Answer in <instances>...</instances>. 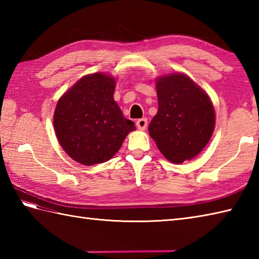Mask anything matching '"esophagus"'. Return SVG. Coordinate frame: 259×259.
Masks as SVG:
<instances>
[{"label":"esophagus","instance_id":"1","mask_svg":"<svg viewBox=\"0 0 259 259\" xmlns=\"http://www.w3.org/2000/svg\"><path fill=\"white\" fill-rule=\"evenodd\" d=\"M136 125H137V128H138L139 130H146L147 129V125H148V120L146 118L139 119L136 122Z\"/></svg>","mask_w":259,"mask_h":259}]
</instances>
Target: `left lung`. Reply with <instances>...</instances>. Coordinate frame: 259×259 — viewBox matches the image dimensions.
<instances>
[{"label":"left lung","mask_w":259,"mask_h":259,"mask_svg":"<svg viewBox=\"0 0 259 259\" xmlns=\"http://www.w3.org/2000/svg\"><path fill=\"white\" fill-rule=\"evenodd\" d=\"M156 88L158 112L148 128L149 135L169 161L190 160L206 147L213 133L210 98L183 73L160 76Z\"/></svg>","instance_id":"left-lung-1"}]
</instances>
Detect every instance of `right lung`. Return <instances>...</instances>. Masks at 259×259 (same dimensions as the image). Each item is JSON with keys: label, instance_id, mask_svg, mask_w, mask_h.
<instances>
[{"label": "right lung", "instance_id": "1", "mask_svg": "<svg viewBox=\"0 0 259 259\" xmlns=\"http://www.w3.org/2000/svg\"><path fill=\"white\" fill-rule=\"evenodd\" d=\"M114 88L112 76L84 75L57 103L53 115L57 138L63 150L84 166L108 161L136 130L114 101Z\"/></svg>", "mask_w": 259, "mask_h": 259}]
</instances>
